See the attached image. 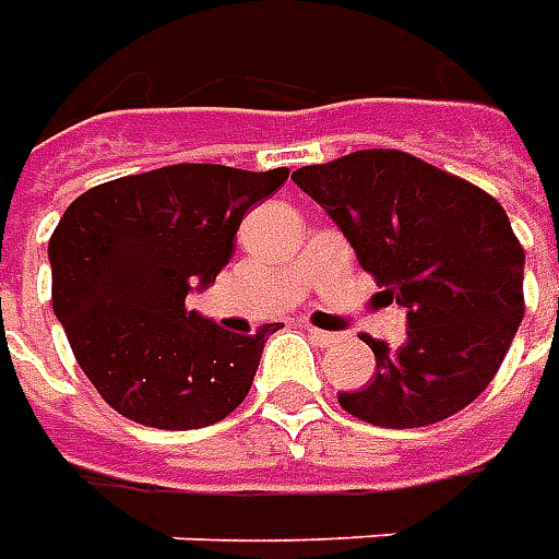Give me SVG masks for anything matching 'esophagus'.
I'll return each mask as SVG.
<instances>
[{"instance_id":"obj_1","label":"esophagus","mask_w":559,"mask_h":559,"mask_svg":"<svg viewBox=\"0 0 559 559\" xmlns=\"http://www.w3.org/2000/svg\"><path fill=\"white\" fill-rule=\"evenodd\" d=\"M308 338H311L314 345L330 347V345H333V342H335V338H338V335H335V333H326V330H314V326H308Z\"/></svg>"}]
</instances>
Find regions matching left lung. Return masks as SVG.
<instances>
[{
	"instance_id": "left-lung-1",
	"label": "left lung",
	"mask_w": 559,
	"mask_h": 559,
	"mask_svg": "<svg viewBox=\"0 0 559 559\" xmlns=\"http://www.w3.org/2000/svg\"><path fill=\"white\" fill-rule=\"evenodd\" d=\"M360 266L408 311L400 347L362 335L374 378L338 393L388 429L439 424L478 400L524 320V248L481 187L402 151H354L293 171Z\"/></svg>"
}]
</instances>
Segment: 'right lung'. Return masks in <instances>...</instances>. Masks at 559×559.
<instances>
[{
	"mask_svg": "<svg viewBox=\"0 0 559 559\" xmlns=\"http://www.w3.org/2000/svg\"><path fill=\"white\" fill-rule=\"evenodd\" d=\"M287 175L178 163L93 187L66 209L48 245L53 314L115 412L199 429L239 408L278 323L236 335L185 302L217 278L241 217Z\"/></svg>",
	"mask_w": 559,
	"mask_h": 559,
	"instance_id": "right-lung-1",
	"label": "right lung"
}]
</instances>
